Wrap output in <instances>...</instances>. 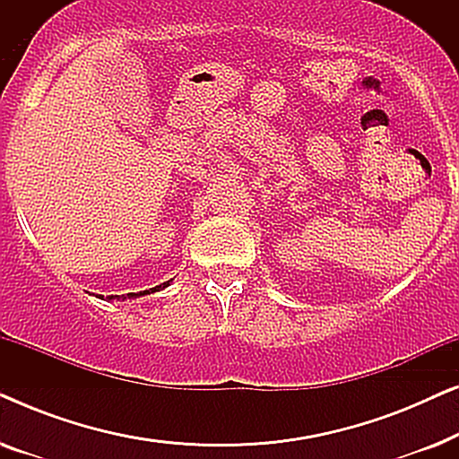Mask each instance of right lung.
Wrapping results in <instances>:
<instances>
[{"label":"right lung","mask_w":459,"mask_h":459,"mask_svg":"<svg viewBox=\"0 0 459 459\" xmlns=\"http://www.w3.org/2000/svg\"><path fill=\"white\" fill-rule=\"evenodd\" d=\"M169 284H171V280H169V281H162L160 286H154V288H150V290H143V292H129V294H121V297H118V294H110V297H106V300H127V299H137V297H143V294L159 292V290H162V288H167ZM100 299H102V297H100Z\"/></svg>","instance_id":"right-lung-1"}]
</instances>
